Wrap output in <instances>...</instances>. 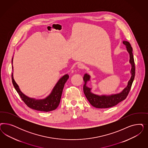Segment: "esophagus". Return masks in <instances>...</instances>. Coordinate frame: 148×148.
Instances as JSON below:
<instances>
[{
	"instance_id": "obj_1",
	"label": "esophagus",
	"mask_w": 148,
	"mask_h": 148,
	"mask_svg": "<svg viewBox=\"0 0 148 148\" xmlns=\"http://www.w3.org/2000/svg\"><path fill=\"white\" fill-rule=\"evenodd\" d=\"M77 66H78L79 69H84L86 67L84 64H83V63H79V64H78Z\"/></svg>"
}]
</instances>
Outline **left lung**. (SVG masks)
Wrapping results in <instances>:
<instances>
[{
  "label": "left lung",
  "mask_w": 148,
  "mask_h": 148,
  "mask_svg": "<svg viewBox=\"0 0 148 148\" xmlns=\"http://www.w3.org/2000/svg\"><path fill=\"white\" fill-rule=\"evenodd\" d=\"M123 43L124 45L126 46V49L130 55L129 62L131 65V69L130 71L131 76L128 81L127 86L120 92L109 95H99L95 94L91 91V88H89L86 86L88 82L90 81V76L87 73L84 74V75L83 80L84 82V84L83 86V91L87 100L89 101L91 105L94 107L97 108H107L113 107L122 101L124 100L126 98L127 96L128 95L134 78L135 65L132 53V48L130 43L127 41H123Z\"/></svg>",
  "instance_id": "obj_1"
}]
</instances>
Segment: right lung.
Wrapping results in <instances>:
<instances>
[{
	"instance_id": "1",
	"label": "right lung",
	"mask_w": 148,
	"mask_h": 148,
	"mask_svg": "<svg viewBox=\"0 0 148 148\" xmlns=\"http://www.w3.org/2000/svg\"><path fill=\"white\" fill-rule=\"evenodd\" d=\"M13 58L12 59V64H13ZM11 77L12 83L16 90L18 93L22 100L24 101V103L27 105V106L32 109L36 110L49 112L56 110L59 105L64 86L65 83L68 79L69 76L67 74H66L62 77L54 86L50 94L43 99H35L25 95L21 91L19 86L14 81L13 72Z\"/></svg>"
}]
</instances>
